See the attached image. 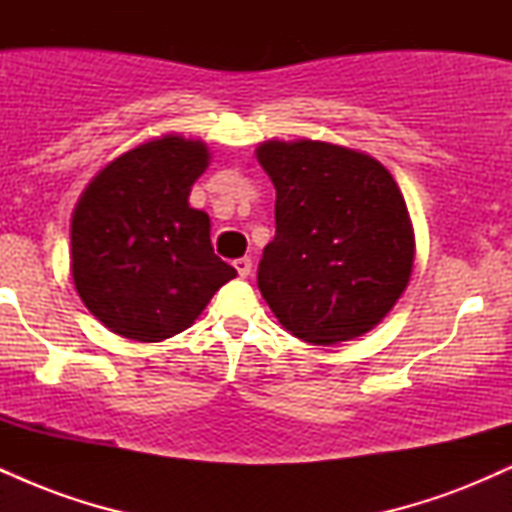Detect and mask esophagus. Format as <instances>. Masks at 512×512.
<instances>
[{
    "instance_id": "obj_1",
    "label": "esophagus",
    "mask_w": 512,
    "mask_h": 512,
    "mask_svg": "<svg viewBox=\"0 0 512 512\" xmlns=\"http://www.w3.org/2000/svg\"><path fill=\"white\" fill-rule=\"evenodd\" d=\"M233 267H236L240 279H245V276H250V272H252V260L250 257H240V260L233 262Z\"/></svg>"
}]
</instances>
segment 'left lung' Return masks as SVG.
Masks as SVG:
<instances>
[{
  "label": "left lung",
  "mask_w": 512,
  "mask_h": 512,
  "mask_svg": "<svg viewBox=\"0 0 512 512\" xmlns=\"http://www.w3.org/2000/svg\"><path fill=\"white\" fill-rule=\"evenodd\" d=\"M257 161L276 187V236L257 269L276 320L322 346L373 330L414 267V228L390 170L313 139L264 142Z\"/></svg>",
  "instance_id": "obj_1"
}]
</instances>
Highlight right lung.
<instances>
[{
  "label": "right lung",
  "instance_id": "obj_1",
  "mask_svg": "<svg viewBox=\"0 0 512 512\" xmlns=\"http://www.w3.org/2000/svg\"><path fill=\"white\" fill-rule=\"evenodd\" d=\"M199 139L166 134L110 161L72 214V276L110 332L163 342L192 325L236 269L214 255L192 185L209 166Z\"/></svg>",
  "mask_w": 512,
  "mask_h": 512
}]
</instances>
